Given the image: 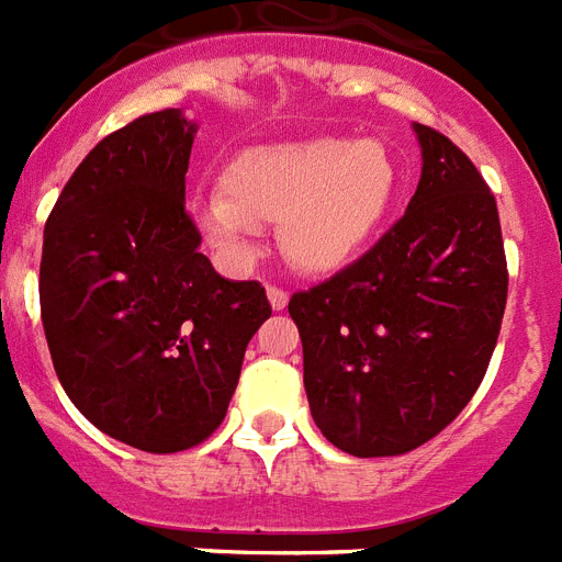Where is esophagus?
I'll return each instance as SVG.
<instances>
[{
	"mask_svg": "<svg viewBox=\"0 0 562 562\" xmlns=\"http://www.w3.org/2000/svg\"><path fill=\"white\" fill-rule=\"evenodd\" d=\"M268 300H271L273 312H282L289 305V291L277 289V285H268Z\"/></svg>",
	"mask_w": 562,
	"mask_h": 562,
	"instance_id": "obj_1",
	"label": "esophagus"
}]
</instances>
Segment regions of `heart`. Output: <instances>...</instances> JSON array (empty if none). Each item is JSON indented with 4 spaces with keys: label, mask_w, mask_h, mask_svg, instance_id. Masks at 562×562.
I'll list each match as a JSON object with an SVG mask.
<instances>
[{
    "label": "heart",
    "mask_w": 562,
    "mask_h": 562,
    "mask_svg": "<svg viewBox=\"0 0 562 562\" xmlns=\"http://www.w3.org/2000/svg\"><path fill=\"white\" fill-rule=\"evenodd\" d=\"M398 195V164L375 140L312 138L262 144L234 155L218 193L199 204L204 239L227 259L257 254L259 225H280L296 271L352 266L384 227Z\"/></svg>",
    "instance_id": "1"
}]
</instances>
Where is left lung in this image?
Wrapping results in <instances>:
<instances>
[{
    "label": "left lung",
    "mask_w": 562,
    "mask_h": 562,
    "mask_svg": "<svg viewBox=\"0 0 562 562\" xmlns=\"http://www.w3.org/2000/svg\"><path fill=\"white\" fill-rule=\"evenodd\" d=\"M413 132L422 178L407 213L289 303L314 424L358 459L409 453L468 407L508 300L494 193L453 140Z\"/></svg>",
    "instance_id": "left-lung-1"
}]
</instances>
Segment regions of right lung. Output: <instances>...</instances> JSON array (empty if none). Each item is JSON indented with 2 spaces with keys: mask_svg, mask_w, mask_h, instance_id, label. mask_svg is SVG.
Wrapping results in <instances>:
<instances>
[{
  "mask_svg": "<svg viewBox=\"0 0 562 562\" xmlns=\"http://www.w3.org/2000/svg\"><path fill=\"white\" fill-rule=\"evenodd\" d=\"M195 132L164 109L106 135L43 234L40 308L59 384L98 430L147 453L216 430L271 317L259 282L225 280L199 250L184 207Z\"/></svg>",
  "mask_w": 562,
  "mask_h": 562,
  "instance_id": "obj_1",
  "label": "right lung"
}]
</instances>
